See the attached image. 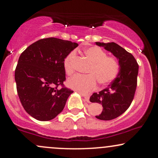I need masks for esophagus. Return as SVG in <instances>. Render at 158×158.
Masks as SVG:
<instances>
[{"label":"esophagus","instance_id":"34e87169","mask_svg":"<svg viewBox=\"0 0 158 158\" xmlns=\"http://www.w3.org/2000/svg\"><path fill=\"white\" fill-rule=\"evenodd\" d=\"M82 96H83V97H84V99H85V101H87V102H89V96H85V95H83V94H82Z\"/></svg>","mask_w":158,"mask_h":158}]
</instances>
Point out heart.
Listing matches in <instances>:
<instances>
[{"instance_id":"heart-1","label":"heart","mask_w":158,"mask_h":158,"mask_svg":"<svg viewBox=\"0 0 158 158\" xmlns=\"http://www.w3.org/2000/svg\"><path fill=\"white\" fill-rule=\"evenodd\" d=\"M83 55L91 62L88 69L87 75H76L69 80L68 85L72 89L82 94H88L96 88L98 83L106 85L116 78L119 72L120 64L114 56L107 55L106 52L97 46L84 49ZM75 51H71L63 61L66 74L71 76L74 74L73 62L75 59Z\"/></svg>"}]
</instances>
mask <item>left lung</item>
<instances>
[{"label":"left lung","mask_w":158,"mask_h":158,"mask_svg":"<svg viewBox=\"0 0 158 158\" xmlns=\"http://www.w3.org/2000/svg\"><path fill=\"white\" fill-rule=\"evenodd\" d=\"M96 44L111 52L120 64L117 77L106 88L94 93L90 98V102L103 106V111L96 117L101 120H112L124 113L132 102L137 85L139 65L131 53L116 43Z\"/></svg>","instance_id":"1"}]
</instances>
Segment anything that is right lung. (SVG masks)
Masks as SVG:
<instances>
[{
	"mask_svg": "<svg viewBox=\"0 0 158 158\" xmlns=\"http://www.w3.org/2000/svg\"><path fill=\"white\" fill-rule=\"evenodd\" d=\"M77 46L70 41L45 38L21 53L15 70V81L21 105L32 117L49 121L63 110L73 93L63 84L66 80L63 61Z\"/></svg>",
	"mask_w": 158,
	"mask_h": 158,
	"instance_id": "obj_1",
	"label": "right lung"
}]
</instances>
